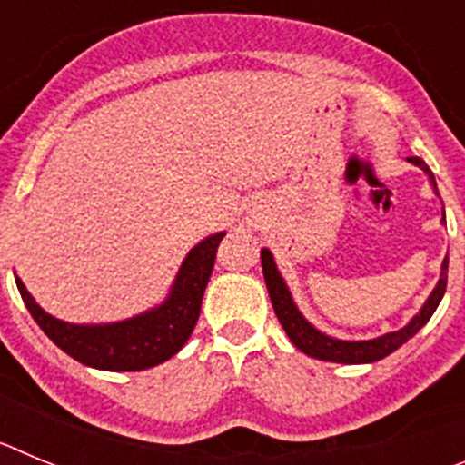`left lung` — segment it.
Returning a JSON list of instances; mask_svg holds the SVG:
<instances>
[{"label":"left lung","instance_id":"1","mask_svg":"<svg viewBox=\"0 0 465 465\" xmlns=\"http://www.w3.org/2000/svg\"><path fill=\"white\" fill-rule=\"evenodd\" d=\"M410 163L421 167V170L430 176V182H433L435 188L433 172L429 170V165H426L424 160L414 155V158H410ZM261 262L262 274H265V283H268L270 300H272L274 314H277L279 323L283 326V331H286V335L291 338V342H293L300 351H305L307 356H312V359L332 361V363H372V361H380L384 359V356L393 354L401 344H405L410 338H414V335L426 326V322H429L430 316H433L435 307L440 305V300L447 289V265H450V261L445 258V261H442L440 282H438V286L433 289L430 298L426 300V305L421 307V312L414 316L408 326L401 328V331L396 332H386L381 338L365 340V342H347V340L328 338V335L319 332L314 326H310V323L302 319V314H300L298 307L293 305V300H291L289 289H286V283H283L282 274H279L277 265H274L272 261V253H270L268 249H262L261 252Z\"/></svg>","mask_w":465,"mask_h":465}]
</instances>
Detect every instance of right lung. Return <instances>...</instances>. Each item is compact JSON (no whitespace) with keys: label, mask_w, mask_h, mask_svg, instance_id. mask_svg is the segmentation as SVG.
I'll list each match as a JSON object with an SVG mask.
<instances>
[{"label":"right lung","mask_w":465,"mask_h":465,"mask_svg":"<svg viewBox=\"0 0 465 465\" xmlns=\"http://www.w3.org/2000/svg\"><path fill=\"white\" fill-rule=\"evenodd\" d=\"M223 235L225 232L207 237L188 253L165 305L121 323H106V326L64 323L41 310L20 279H15V283L32 319L64 354L100 371H146L172 359L191 338L200 316L204 289L212 277L216 249Z\"/></svg>","instance_id":"obj_1"}]
</instances>
